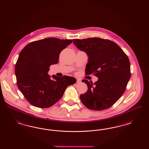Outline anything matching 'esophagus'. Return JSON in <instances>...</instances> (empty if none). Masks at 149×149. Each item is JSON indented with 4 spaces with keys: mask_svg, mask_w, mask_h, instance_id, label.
I'll return each instance as SVG.
<instances>
[{
    "mask_svg": "<svg viewBox=\"0 0 149 149\" xmlns=\"http://www.w3.org/2000/svg\"><path fill=\"white\" fill-rule=\"evenodd\" d=\"M81 83V80L80 79H77V83Z\"/></svg>",
    "mask_w": 149,
    "mask_h": 149,
    "instance_id": "1",
    "label": "esophagus"
}]
</instances>
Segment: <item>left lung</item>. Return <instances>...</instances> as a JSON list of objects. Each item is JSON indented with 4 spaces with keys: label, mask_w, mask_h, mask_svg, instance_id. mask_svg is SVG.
<instances>
[{
    "label": "left lung",
    "mask_w": 149,
    "mask_h": 149,
    "mask_svg": "<svg viewBox=\"0 0 149 149\" xmlns=\"http://www.w3.org/2000/svg\"><path fill=\"white\" fill-rule=\"evenodd\" d=\"M74 44L88 56L85 74H93L98 78L93 83L82 80L88 86L86 93L80 98L90 109L109 108L125 92L131 77L130 63L120 47L112 41L100 38L74 39Z\"/></svg>",
    "instance_id": "8db88e82"
}]
</instances>
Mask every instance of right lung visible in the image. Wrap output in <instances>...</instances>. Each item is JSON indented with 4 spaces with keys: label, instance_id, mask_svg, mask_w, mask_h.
Wrapping results in <instances>:
<instances>
[{
    "label": "right lung",
    "instance_id": "obj_1",
    "mask_svg": "<svg viewBox=\"0 0 149 149\" xmlns=\"http://www.w3.org/2000/svg\"><path fill=\"white\" fill-rule=\"evenodd\" d=\"M71 40L47 38L27 45L20 52L15 66L17 84L25 98L33 106L49 108L61 98L66 88L77 81L74 77L48 74L57 64L61 51Z\"/></svg>",
    "mask_w": 149,
    "mask_h": 149
}]
</instances>
